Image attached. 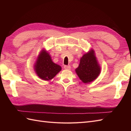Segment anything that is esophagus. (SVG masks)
<instances>
[{
	"mask_svg": "<svg viewBox=\"0 0 131 131\" xmlns=\"http://www.w3.org/2000/svg\"><path fill=\"white\" fill-rule=\"evenodd\" d=\"M70 66H64V68L66 70H70Z\"/></svg>",
	"mask_w": 131,
	"mask_h": 131,
	"instance_id": "obj_1",
	"label": "esophagus"
}]
</instances>
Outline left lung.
<instances>
[{"label": "left lung", "instance_id": "8db88e82", "mask_svg": "<svg viewBox=\"0 0 131 131\" xmlns=\"http://www.w3.org/2000/svg\"><path fill=\"white\" fill-rule=\"evenodd\" d=\"M75 70L79 79L85 84L92 82L98 78L101 68L92 49L81 57L79 65Z\"/></svg>", "mask_w": 131, "mask_h": 131}]
</instances>
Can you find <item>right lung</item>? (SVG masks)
<instances>
[{"label": "right lung", "instance_id": "1", "mask_svg": "<svg viewBox=\"0 0 131 131\" xmlns=\"http://www.w3.org/2000/svg\"><path fill=\"white\" fill-rule=\"evenodd\" d=\"M34 69L38 77L43 80L49 81L60 72L62 67L54 63L49 53L43 49L38 54Z\"/></svg>", "mask_w": 131, "mask_h": 131}]
</instances>
